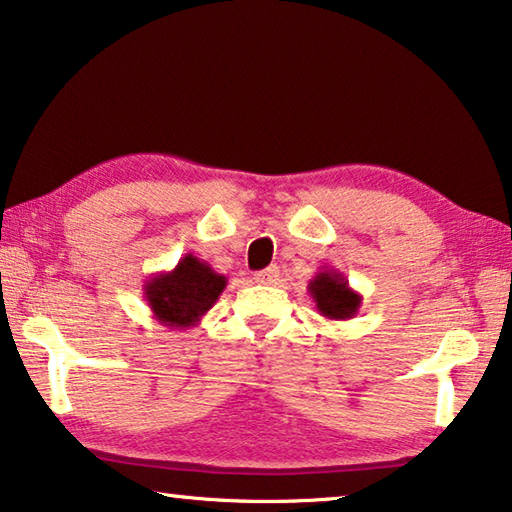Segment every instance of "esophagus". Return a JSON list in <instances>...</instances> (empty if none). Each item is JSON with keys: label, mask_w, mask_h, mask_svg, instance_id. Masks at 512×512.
I'll return each instance as SVG.
<instances>
[{"label": "esophagus", "mask_w": 512, "mask_h": 512, "mask_svg": "<svg viewBox=\"0 0 512 512\" xmlns=\"http://www.w3.org/2000/svg\"><path fill=\"white\" fill-rule=\"evenodd\" d=\"M277 277H280V271H277V266H268V268H264V271L255 273L253 280L259 282V284H275Z\"/></svg>", "instance_id": "1"}]
</instances>
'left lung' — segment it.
<instances>
[{
  "instance_id": "1",
  "label": "left lung",
  "mask_w": 512,
  "mask_h": 512,
  "mask_svg": "<svg viewBox=\"0 0 512 512\" xmlns=\"http://www.w3.org/2000/svg\"><path fill=\"white\" fill-rule=\"evenodd\" d=\"M307 291L316 302L318 314L329 320H350L359 314L361 296L350 287L345 275L332 266L320 268Z\"/></svg>"
}]
</instances>
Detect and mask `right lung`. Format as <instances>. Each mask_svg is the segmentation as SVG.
I'll return each mask as SVG.
<instances>
[{
  "mask_svg": "<svg viewBox=\"0 0 512 512\" xmlns=\"http://www.w3.org/2000/svg\"><path fill=\"white\" fill-rule=\"evenodd\" d=\"M225 284V275L189 253L176 268L155 273L151 280H146L144 298L160 325L189 329L201 323V318L214 307Z\"/></svg>",
  "mask_w": 512,
  "mask_h": 512,
  "instance_id": "obj_1",
  "label": "right lung"
}]
</instances>
